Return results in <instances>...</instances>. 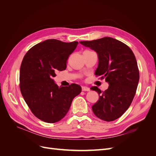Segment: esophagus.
Returning <instances> with one entry per match:
<instances>
[{
    "label": "esophagus",
    "mask_w": 156,
    "mask_h": 156,
    "mask_svg": "<svg viewBox=\"0 0 156 156\" xmlns=\"http://www.w3.org/2000/svg\"><path fill=\"white\" fill-rule=\"evenodd\" d=\"M82 91H90V88L87 87H82Z\"/></svg>",
    "instance_id": "34e87169"
}]
</instances>
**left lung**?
<instances>
[{"label": "left lung", "instance_id": "obj_1", "mask_svg": "<svg viewBox=\"0 0 156 156\" xmlns=\"http://www.w3.org/2000/svg\"><path fill=\"white\" fill-rule=\"evenodd\" d=\"M80 44L97 52L99 64L96 76L105 79L109 84L105 91L97 87L90 88L100 95L99 100L92 107L94 115L107 122L119 119L129 107L139 81V71L133 51L123 42L110 37Z\"/></svg>", "mask_w": 156, "mask_h": 156}]
</instances>
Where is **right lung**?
Instances as JSON below:
<instances>
[{
    "label": "right lung",
    "instance_id": "obj_1",
    "mask_svg": "<svg viewBox=\"0 0 156 156\" xmlns=\"http://www.w3.org/2000/svg\"><path fill=\"white\" fill-rule=\"evenodd\" d=\"M77 44V41L45 40L31 48L22 60L20 90L33 115L42 121L55 123L62 119L73 98L81 92L77 84L58 87L52 79L57 71L66 68L68 56Z\"/></svg>",
    "mask_w": 156,
    "mask_h": 156
}]
</instances>
